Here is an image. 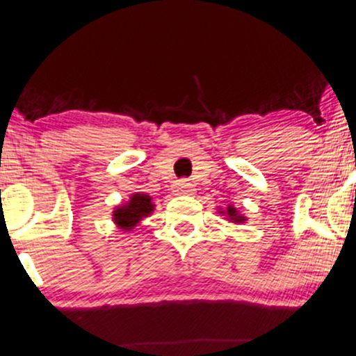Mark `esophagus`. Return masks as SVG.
<instances>
[{
    "mask_svg": "<svg viewBox=\"0 0 356 356\" xmlns=\"http://www.w3.org/2000/svg\"><path fill=\"white\" fill-rule=\"evenodd\" d=\"M194 193H196V189H194V184H191L189 181L175 182L174 194H177V196H193Z\"/></svg>",
    "mask_w": 356,
    "mask_h": 356,
    "instance_id": "34e87169",
    "label": "esophagus"
}]
</instances>
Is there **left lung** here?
Listing matches in <instances>:
<instances>
[{
  "mask_svg": "<svg viewBox=\"0 0 356 356\" xmlns=\"http://www.w3.org/2000/svg\"><path fill=\"white\" fill-rule=\"evenodd\" d=\"M216 211H218L220 215H222L228 223H234V225H242V223L247 222V216L241 211V209L235 208L234 204H227L225 208L218 207Z\"/></svg>",
  "mask_w": 356,
  "mask_h": 356,
  "instance_id": "8db88e82",
  "label": "left lung"
}]
</instances>
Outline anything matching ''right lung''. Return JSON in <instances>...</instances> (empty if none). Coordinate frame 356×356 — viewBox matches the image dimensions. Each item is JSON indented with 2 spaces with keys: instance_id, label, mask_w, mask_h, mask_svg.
<instances>
[{
  "instance_id": "right-lung-1",
  "label": "right lung",
  "mask_w": 356,
  "mask_h": 356,
  "mask_svg": "<svg viewBox=\"0 0 356 356\" xmlns=\"http://www.w3.org/2000/svg\"><path fill=\"white\" fill-rule=\"evenodd\" d=\"M155 209L153 197L147 193H133L128 201L118 204L112 209V222L122 232H133L134 227L140 225L148 218Z\"/></svg>"
}]
</instances>
